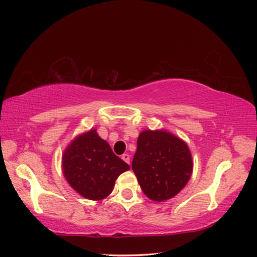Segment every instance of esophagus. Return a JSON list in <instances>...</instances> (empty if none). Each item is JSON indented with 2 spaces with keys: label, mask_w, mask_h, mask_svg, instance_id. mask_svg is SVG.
<instances>
[{
  "label": "esophagus",
  "mask_w": 257,
  "mask_h": 257,
  "mask_svg": "<svg viewBox=\"0 0 257 257\" xmlns=\"http://www.w3.org/2000/svg\"><path fill=\"white\" fill-rule=\"evenodd\" d=\"M121 158H122V160L124 161L125 163H130V155L129 154H122V156H121Z\"/></svg>",
  "instance_id": "34e87169"
}]
</instances>
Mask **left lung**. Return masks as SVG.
Returning a JSON list of instances; mask_svg holds the SVG:
<instances>
[{
  "label": "left lung",
  "mask_w": 257,
  "mask_h": 257,
  "mask_svg": "<svg viewBox=\"0 0 257 257\" xmlns=\"http://www.w3.org/2000/svg\"><path fill=\"white\" fill-rule=\"evenodd\" d=\"M132 168L143 193L152 201L164 202L189 181L193 158L187 143L176 135L146 129L138 136Z\"/></svg>",
  "instance_id": "obj_1"
}]
</instances>
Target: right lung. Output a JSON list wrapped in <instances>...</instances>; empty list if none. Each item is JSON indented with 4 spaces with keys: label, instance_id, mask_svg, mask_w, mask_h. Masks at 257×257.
I'll return each mask as SVG.
<instances>
[{
    "label": "right lung",
    "instance_id": "add662e5",
    "mask_svg": "<svg viewBox=\"0 0 257 257\" xmlns=\"http://www.w3.org/2000/svg\"><path fill=\"white\" fill-rule=\"evenodd\" d=\"M129 169L95 128L73 138L62 154V172L68 184L90 201L106 198L118 177Z\"/></svg>",
    "mask_w": 257,
    "mask_h": 257
}]
</instances>
